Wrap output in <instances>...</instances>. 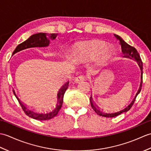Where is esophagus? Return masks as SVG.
<instances>
[{
    "mask_svg": "<svg viewBox=\"0 0 151 151\" xmlns=\"http://www.w3.org/2000/svg\"><path fill=\"white\" fill-rule=\"evenodd\" d=\"M84 78H84V76L79 75V76H77V77L75 78V83H80V82H81L82 81H84Z\"/></svg>",
    "mask_w": 151,
    "mask_h": 151,
    "instance_id": "obj_1",
    "label": "esophagus"
}]
</instances>
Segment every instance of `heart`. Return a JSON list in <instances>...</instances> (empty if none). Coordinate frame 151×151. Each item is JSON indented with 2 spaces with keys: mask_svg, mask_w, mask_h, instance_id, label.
<instances>
[{
  "mask_svg": "<svg viewBox=\"0 0 151 151\" xmlns=\"http://www.w3.org/2000/svg\"><path fill=\"white\" fill-rule=\"evenodd\" d=\"M112 50L104 44L97 40L80 41L75 45L74 59L79 62H84L96 55L97 60L100 62H105L111 56Z\"/></svg>",
  "mask_w": 151,
  "mask_h": 151,
  "instance_id": "obj_1",
  "label": "heart"
}]
</instances>
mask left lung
Instances as JSON below:
<instances>
[{
  "label": "left lung",
  "instance_id": "left-lung-1",
  "mask_svg": "<svg viewBox=\"0 0 151 151\" xmlns=\"http://www.w3.org/2000/svg\"><path fill=\"white\" fill-rule=\"evenodd\" d=\"M115 37H116V39L119 41V44L121 47V50H122V52H123V58H129L131 60H134L137 62V65H139L140 70H141V81H140V84H139V89L137 91V93L136 94L135 97L133 99V100L132 101V102L130 103L126 107H124V108L121 109V110L117 111L115 112H112V113H110V112H105L99 109L96 104L94 103L93 101V98L92 96H91V97L89 98V100H90V102H91V106L92 108L93 109L94 111L97 113L98 115H101V116H103V117H114L115 116H117V115H120L122 113H124V112H127L129 111L130 109L131 108V107L132 106V105L134 104V102H135L136 98L138 95L141 90H142V76H143V63L142 62V60L140 58V56L139 53L137 52V50L135 49V48L129 45V44L127 43L125 41L122 39V38L119 36L118 35L114 34Z\"/></svg>",
  "mask_w": 151,
  "mask_h": 151
}]
</instances>
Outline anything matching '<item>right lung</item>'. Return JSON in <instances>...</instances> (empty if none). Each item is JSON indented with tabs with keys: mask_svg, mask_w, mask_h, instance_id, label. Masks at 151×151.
<instances>
[{
	"mask_svg": "<svg viewBox=\"0 0 151 151\" xmlns=\"http://www.w3.org/2000/svg\"><path fill=\"white\" fill-rule=\"evenodd\" d=\"M57 36L58 34H51L50 35H48L47 33L42 32L32 35L28 40L17 45L14 51V52H13V55L19 52V51L28 49V48L47 47L49 45L50 40H54V39H56ZM69 82V81H67L65 83H64L59 89L57 94L56 103L54 104V105H53L52 107L48 108L47 109H43V110H34V109H31L27 107L20 101L14 91V94L15 95V97L17 98L25 114L27 115L28 117L36 120H49L55 117L58 113L61 108H62L63 102L64 93H65L66 89L68 88Z\"/></svg>",
	"mask_w": 151,
	"mask_h": 151,
	"instance_id": "add662e5",
	"label": "right lung"
}]
</instances>
